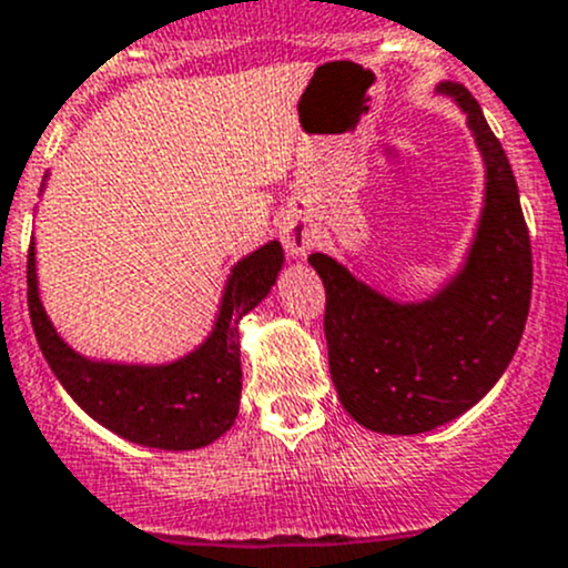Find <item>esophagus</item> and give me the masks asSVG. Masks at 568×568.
I'll use <instances>...</instances> for the list:
<instances>
[{
    "label": "esophagus",
    "instance_id": "esophagus-1",
    "mask_svg": "<svg viewBox=\"0 0 568 568\" xmlns=\"http://www.w3.org/2000/svg\"><path fill=\"white\" fill-rule=\"evenodd\" d=\"M280 242H283V247L291 257H305L307 252L316 247L318 233L305 216L288 214L280 222Z\"/></svg>",
    "mask_w": 568,
    "mask_h": 568
}]
</instances>
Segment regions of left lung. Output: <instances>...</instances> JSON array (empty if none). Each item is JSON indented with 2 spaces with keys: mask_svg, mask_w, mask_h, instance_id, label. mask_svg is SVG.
I'll return each mask as SVG.
<instances>
[{
  "mask_svg": "<svg viewBox=\"0 0 568 568\" xmlns=\"http://www.w3.org/2000/svg\"><path fill=\"white\" fill-rule=\"evenodd\" d=\"M439 95L467 118L484 159V209L464 263L420 302H398L324 252L307 261L326 288L324 335L343 409L379 434H426L473 409L511 363L530 311L532 257L519 189L478 101Z\"/></svg>",
  "mask_w": 568,
  "mask_h": 568,
  "instance_id": "obj_1",
  "label": "left lung"
}]
</instances>
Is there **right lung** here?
<instances>
[{
  "label": "right lung",
  "mask_w": 568,
  "mask_h": 568,
  "mask_svg": "<svg viewBox=\"0 0 568 568\" xmlns=\"http://www.w3.org/2000/svg\"><path fill=\"white\" fill-rule=\"evenodd\" d=\"M280 242H266L231 268L214 326L173 363H112L79 354L51 324L38 288L36 242L27 261V302L45 363L93 420L129 443L159 450L205 448L231 432L242 398L239 321L268 296L283 268Z\"/></svg>",
  "instance_id": "1"
}]
</instances>
